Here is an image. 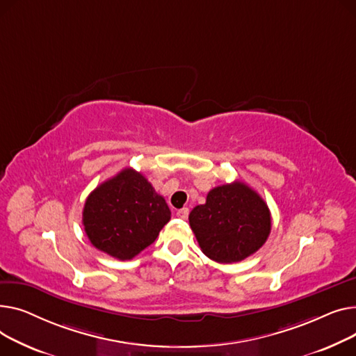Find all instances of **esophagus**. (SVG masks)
<instances>
[{"label": "esophagus", "instance_id": "esophagus-1", "mask_svg": "<svg viewBox=\"0 0 356 356\" xmlns=\"http://www.w3.org/2000/svg\"><path fill=\"white\" fill-rule=\"evenodd\" d=\"M188 214H190V210H188V208H181V210L177 211V216H178L179 218H182V220H186V218H188Z\"/></svg>", "mask_w": 356, "mask_h": 356}]
</instances>
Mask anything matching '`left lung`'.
I'll return each mask as SVG.
<instances>
[{
	"mask_svg": "<svg viewBox=\"0 0 356 356\" xmlns=\"http://www.w3.org/2000/svg\"><path fill=\"white\" fill-rule=\"evenodd\" d=\"M188 220L202 253L217 263H236L254 254L271 229L267 204L240 181L213 188Z\"/></svg>",
	"mask_w": 356,
	"mask_h": 356,
	"instance_id": "1",
	"label": "left lung"
}]
</instances>
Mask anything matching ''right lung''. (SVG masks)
<instances>
[{
  "instance_id": "1",
  "label": "right lung",
  "mask_w": 356,
  "mask_h": 356,
  "mask_svg": "<svg viewBox=\"0 0 356 356\" xmlns=\"http://www.w3.org/2000/svg\"><path fill=\"white\" fill-rule=\"evenodd\" d=\"M170 220L171 210L163 197L132 168L102 182L83 208V225L90 243L118 260L138 256Z\"/></svg>"
}]
</instances>
